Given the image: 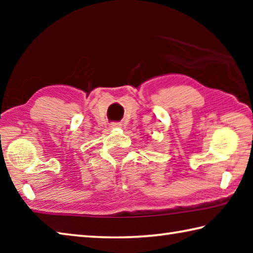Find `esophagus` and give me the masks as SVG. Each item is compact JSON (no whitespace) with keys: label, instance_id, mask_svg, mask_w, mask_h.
Instances as JSON below:
<instances>
[{"label":"esophagus","instance_id":"1","mask_svg":"<svg viewBox=\"0 0 253 253\" xmlns=\"http://www.w3.org/2000/svg\"><path fill=\"white\" fill-rule=\"evenodd\" d=\"M117 127H122L121 123H113L111 124V128H117Z\"/></svg>","mask_w":253,"mask_h":253}]
</instances>
